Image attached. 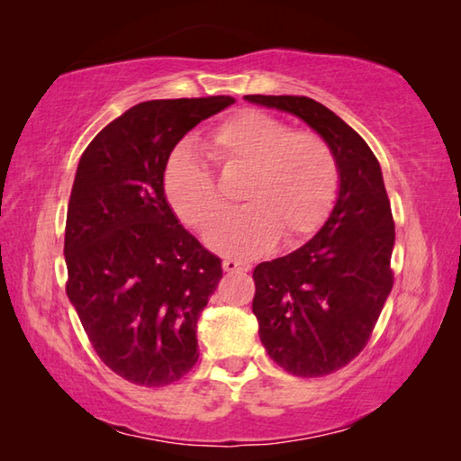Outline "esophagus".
<instances>
[{
  "mask_svg": "<svg viewBox=\"0 0 461 461\" xmlns=\"http://www.w3.org/2000/svg\"><path fill=\"white\" fill-rule=\"evenodd\" d=\"M221 267L225 272H248L249 268H252L248 262H240V260H231V258H225L221 262Z\"/></svg>",
  "mask_w": 461,
  "mask_h": 461,
  "instance_id": "34e87169",
  "label": "esophagus"
}]
</instances>
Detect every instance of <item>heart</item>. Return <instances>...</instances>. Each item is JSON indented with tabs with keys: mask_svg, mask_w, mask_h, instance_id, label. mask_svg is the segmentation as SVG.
<instances>
[{
	"mask_svg": "<svg viewBox=\"0 0 461 461\" xmlns=\"http://www.w3.org/2000/svg\"><path fill=\"white\" fill-rule=\"evenodd\" d=\"M209 154L225 170H244L246 207L207 231L205 241L231 258H254L276 244L307 238L325 221L339 186L331 148L309 131L252 112L233 113L207 138ZM165 194L173 212L194 230L220 220L225 201L213 175L189 150H178L165 170Z\"/></svg>",
	"mask_w": 461,
	"mask_h": 461,
	"instance_id": "obj_1",
	"label": "heart"
}]
</instances>
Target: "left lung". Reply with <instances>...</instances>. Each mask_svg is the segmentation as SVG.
I'll use <instances>...</instances> for the list:
<instances>
[{
	"mask_svg": "<svg viewBox=\"0 0 461 461\" xmlns=\"http://www.w3.org/2000/svg\"><path fill=\"white\" fill-rule=\"evenodd\" d=\"M244 99L296 115L338 162V197L325 223L307 244L258 264L252 275V311L268 356L294 376H325L362 352L393 291L394 221L384 178L364 138L319 101Z\"/></svg>",
	"mask_w": 461,
	"mask_h": 461,
	"instance_id": "obj_1",
	"label": "left lung"
}]
</instances>
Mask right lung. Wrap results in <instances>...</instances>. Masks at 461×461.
Masks as SVG:
<instances>
[{
    "instance_id": "right-lung-1",
    "label": "right lung",
    "mask_w": 461,
    "mask_h": 461,
    "mask_svg": "<svg viewBox=\"0 0 461 461\" xmlns=\"http://www.w3.org/2000/svg\"><path fill=\"white\" fill-rule=\"evenodd\" d=\"M230 95L154 99L99 131L77 167L65 230L67 294L109 370L165 386L197 362V321L221 260L186 231L165 194L175 146Z\"/></svg>"
}]
</instances>
